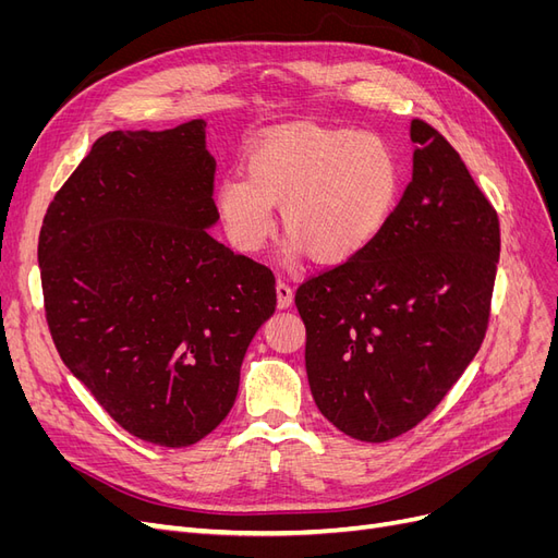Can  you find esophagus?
Masks as SVG:
<instances>
[{
    "label": "esophagus",
    "instance_id": "1",
    "mask_svg": "<svg viewBox=\"0 0 558 558\" xmlns=\"http://www.w3.org/2000/svg\"><path fill=\"white\" fill-rule=\"evenodd\" d=\"M277 305H279V310H289L293 305V289L289 283H283V281L277 283Z\"/></svg>",
    "mask_w": 558,
    "mask_h": 558
}]
</instances>
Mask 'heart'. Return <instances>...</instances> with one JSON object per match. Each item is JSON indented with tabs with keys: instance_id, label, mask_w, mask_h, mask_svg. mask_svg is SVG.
Listing matches in <instances>:
<instances>
[{
	"instance_id": "obj_1",
	"label": "heart",
	"mask_w": 558,
	"mask_h": 558,
	"mask_svg": "<svg viewBox=\"0 0 558 558\" xmlns=\"http://www.w3.org/2000/svg\"><path fill=\"white\" fill-rule=\"evenodd\" d=\"M400 191V158L379 134L289 128L248 150L246 179L218 181L214 207L242 251H258L272 238V207H281V226L291 234L286 256L312 253L320 265H342L379 238Z\"/></svg>"
}]
</instances>
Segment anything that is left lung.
Instances as JSON below:
<instances>
[{"instance_id": "8db88e82", "label": "left lung", "mask_w": 558, "mask_h": 558, "mask_svg": "<svg viewBox=\"0 0 558 558\" xmlns=\"http://www.w3.org/2000/svg\"><path fill=\"white\" fill-rule=\"evenodd\" d=\"M412 181L361 256L295 293L316 408L361 442L426 418L484 340L500 256L494 207L440 132L412 121Z\"/></svg>"}]
</instances>
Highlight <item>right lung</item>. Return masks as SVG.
<instances>
[{
    "instance_id": "1",
    "label": "right lung",
    "mask_w": 558,
    "mask_h": 558,
    "mask_svg": "<svg viewBox=\"0 0 558 558\" xmlns=\"http://www.w3.org/2000/svg\"><path fill=\"white\" fill-rule=\"evenodd\" d=\"M202 118L113 130L44 216L39 269L62 363L140 440L189 447L232 410L275 314L272 269L216 242Z\"/></svg>"
}]
</instances>
